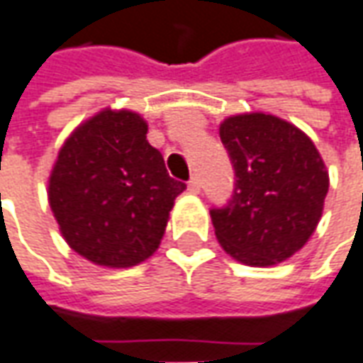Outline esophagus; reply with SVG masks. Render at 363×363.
<instances>
[{"mask_svg": "<svg viewBox=\"0 0 363 363\" xmlns=\"http://www.w3.org/2000/svg\"><path fill=\"white\" fill-rule=\"evenodd\" d=\"M189 192H192V194L201 192V179L199 177H192L191 181H189Z\"/></svg>", "mask_w": 363, "mask_h": 363, "instance_id": "1", "label": "esophagus"}]
</instances>
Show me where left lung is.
<instances>
[{"instance_id":"8db88e82","label":"left lung","mask_w":363,"mask_h":363,"mask_svg":"<svg viewBox=\"0 0 363 363\" xmlns=\"http://www.w3.org/2000/svg\"><path fill=\"white\" fill-rule=\"evenodd\" d=\"M236 189L213 208L224 252L246 266H274L294 256L322 218L330 177L312 139L288 121L242 113L220 123Z\"/></svg>"}]
</instances>
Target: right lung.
Masks as SVG:
<instances>
[{
	"label": "right lung",
	"mask_w": 363,
	"mask_h": 363,
	"mask_svg": "<svg viewBox=\"0 0 363 363\" xmlns=\"http://www.w3.org/2000/svg\"><path fill=\"white\" fill-rule=\"evenodd\" d=\"M147 130L139 113L109 107L83 121L59 149L47 181L49 206L65 242L93 264L145 262L186 189L169 177Z\"/></svg>",
	"instance_id": "1"
}]
</instances>
